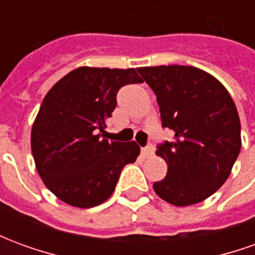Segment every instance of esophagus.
<instances>
[{
  "label": "esophagus",
  "instance_id": "1",
  "mask_svg": "<svg viewBox=\"0 0 255 255\" xmlns=\"http://www.w3.org/2000/svg\"><path fill=\"white\" fill-rule=\"evenodd\" d=\"M153 153H154L153 146H146V147H142V155H143V157H150Z\"/></svg>",
  "mask_w": 255,
  "mask_h": 255
}]
</instances>
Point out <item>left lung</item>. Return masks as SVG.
I'll return each instance as SVG.
<instances>
[{
    "label": "left lung",
    "mask_w": 255,
    "mask_h": 255,
    "mask_svg": "<svg viewBox=\"0 0 255 255\" xmlns=\"http://www.w3.org/2000/svg\"><path fill=\"white\" fill-rule=\"evenodd\" d=\"M157 95L162 127L175 132L155 154L168 165L153 184L171 205L202 202L230 176L242 146L241 120L234 100L213 75L188 65L138 68Z\"/></svg>",
    "instance_id": "1"
}]
</instances>
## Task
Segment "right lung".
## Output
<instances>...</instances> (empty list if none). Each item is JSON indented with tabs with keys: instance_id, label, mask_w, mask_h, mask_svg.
Returning <instances> with one entry per match:
<instances>
[{
	"instance_id": "add662e5",
	"label": "right lung",
	"mask_w": 255,
	"mask_h": 255,
	"mask_svg": "<svg viewBox=\"0 0 255 255\" xmlns=\"http://www.w3.org/2000/svg\"><path fill=\"white\" fill-rule=\"evenodd\" d=\"M135 68L80 67L49 90L31 129L36 171L50 191L75 208L111 197L124 166L140 147L102 138L123 86L142 83Z\"/></svg>"
}]
</instances>
